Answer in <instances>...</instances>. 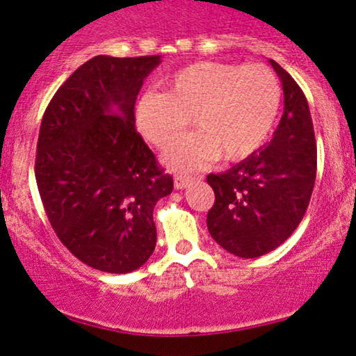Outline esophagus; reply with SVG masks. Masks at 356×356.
Instances as JSON below:
<instances>
[{
	"label": "esophagus",
	"instance_id": "1",
	"mask_svg": "<svg viewBox=\"0 0 356 356\" xmlns=\"http://www.w3.org/2000/svg\"><path fill=\"white\" fill-rule=\"evenodd\" d=\"M193 179L195 178L188 177V175H177V177H175V188L177 190L186 188V186L193 183Z\"/></svg>",
	"mask_w": 356,
	"mask_h": 356
}]
</instances>
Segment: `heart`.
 <instances>
[{
	"label": "heart",
	"instance_id": "b5f03b06",
	"mask_svg": "<svg viewBox=\"0 0 356 356\" xmlns=\"http://www.w3.org/2000/svg\"><path fill=\"white\" fill-rule=\"evenodd\" d=\"M281 101V83L269 67L197 62L170 75L166 92H145L134 119L158 147L170 146L193 119L200 133L165 153L168 166L193 170L218 156L241 161L255 153L273 131Z\"/></svg>",
	"mask_w": 356,
	"mask_h": 356
}]
</instances>
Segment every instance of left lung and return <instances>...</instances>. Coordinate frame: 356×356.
Wrapping results in <instances>:
<instances>
[{"instance_id": "8db88e82", "label": "left lung", "mask_w": 356, "mask_h": 356, "mask_svg": "<svg viewBox=\"0 0 356 356\" xmlns=\"http://www.w3.org/2000/svg\"><path fill=\"white\" fill-rule=\"evenodd\" d=\"M284 90V113L270 143L229 171L209 175L215 203L207 215L210 235L243 259L277 249L296 230L316 179V141L301 87L269 60Z\"/></svg>"}]
</instances>
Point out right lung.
Listing matches in <instances>:
<instances>
[{
    "mask_svg": "<svg viewBox=\"0 0 356 356\" xmlns=\"http://www.w3.org/2000/svg\"><path fill=\"white\" fill-rule=\"evenodd\" d=\"M161 62L97 55L55 92L40 126L35 178L60 242L111 274L139 269L156 245L153 210L173 191L136 131L134 104Z\"/></svg>",
    "mask_w": 356,
    "mask_h": 356,
    "instance_id": "1",
    "label": "right lung"
}]
</instances>
